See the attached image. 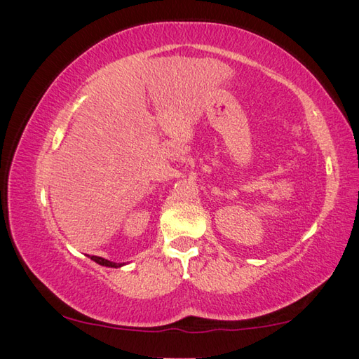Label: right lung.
Masks as SVG:
<instances>
[{"label":"right lung","mask_w":359,"mask_h":359,"mask_svg":"<svg viewBox=\"0 0 359 359\" xmlns=\"http://www.w3.org/2000/svg\"><path fill=\"white\" fill-rule=\"evenodd\" d=\"M90 258H92L95 263H98L101 266H107V267H120L121 266L120 263H112V261L104 259V258H101V257H90Z\"/></svg>","instance_id":"right-lung-1"}]
</instances>
